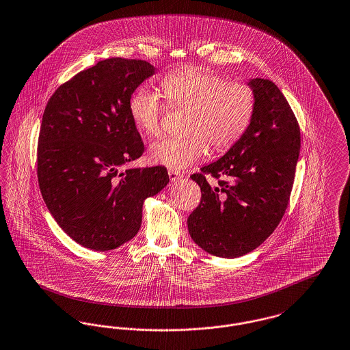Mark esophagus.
<instances>
[{
  "mask_svg": "<svg viewBox=\"0 0 350 350\" xmlns=\"http://www.w3.org/2000/svg\"><path fill=\"white\" fill-rule=\"evenodd\" d=\"M167 174H169V178L172 183H176L178 181L180 178H183V173L178 172V170H174V169H169L167 170Z\"/></svg>",
  "mask_w": 350,
  "mask_h": 350,
  "instance_id": "esophagus-1",
  "label": "esophagus"
}]
</instances>
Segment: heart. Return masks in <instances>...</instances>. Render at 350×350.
Here are the masks:
<instances>
[{
    "mask_svg": "<svg viewBox=\"0 0 350 350\" xmlns=\"http://www.w3.org/2000/svg\"><path fill=\"white\" fill-rule=\"evenodd\" d=\"M161 87L170 107L190 109L189 135L150 145L149 159L154 164L185 169L205 156L208 145L214 152H225L242 139L252 122L256 98L246 83L227 82L208 68L183 67L165 75ZM164 111L159 96L144 87L129 99L132 122L148 137L161 133Z\"/></svg>",
    "mask_w": 350,
    "mask_h": 350,
    "instance_id": "heart-1",
    "label": "heart"
}]
</instances>
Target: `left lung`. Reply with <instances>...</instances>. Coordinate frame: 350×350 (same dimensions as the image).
Segmentation results:
<instances>
[{
  "label": "left lung",
  "mask_w": 350,
  "mask_h": 350,
  "mask_svg": "<svg viewBox=\"0 0 350 350\" xmlns=\"http://www.w3.org/2000/svg\"><path fill=\"white\" fill-rule=\"evenodd\" d=\"M248 85L256 105L246 133L224 157L190 176L202 196L187 218L189 234L206 252L230 259L260 246L280 224L300 153V126L278 85L260 78Z\"/></svg>",
  "instance_id": "1"
}]
</instances>
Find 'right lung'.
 <instances>
[{
  "mask_svg": "<svg viewBox=\"0 0 350 350\" xmlns=\"http://www.w3.org/2000/svg\"><path fill=\"white\" fill-rule=\"evenodd\" d=\"M154 71L142 59H104L63 83L44 108L37 149L42 197L83 247L108 251L131 241L145 200L169 183L164 166L120 172L144 153L129 99Z\"/></svg>",
  "mask_w": 350,
  "mask_h": 350,
  "instance_id": "right-lung-1",
  "label": "right lung"
}]
</instances>
